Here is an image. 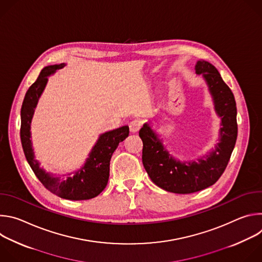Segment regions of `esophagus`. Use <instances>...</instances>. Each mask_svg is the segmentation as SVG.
<instances>
[{"label": "esophagus", "instance_id": "1", "mask_svg": "<svg viewBox=\"0 0 262 262\" xmlns=\"http://www.w3.org/2000/svg\"><path fill=\"white\" fill-rule=\"evenodd\" d=\"M128 126H129V129H130V132H132V133H137V132L141 128V126H142V122H141L140 120L136 119V120H133L132 122H129Z\"/></svg>", "mask_w": 262, "mask_h": 262}]
</instances>
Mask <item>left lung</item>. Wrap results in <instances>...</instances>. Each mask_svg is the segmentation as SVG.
<instances>
[{
  "mask_svg": "<svg viewBox=\"0 0 262 262\" xmlns=\"http://www.w3.org/2000/svg\"><path fill=\"white\" fill-rule=\"evenodd\" d=\"M196 72L208 85L214 108L222 118L220 143L198 163H181L169 155L160 139L147 123L139 132L143 141L142 162L149 177L160 188L176 194H191L204 190L217 181L225 171L237 138L236 102L231 89L217 69L206 61H198Z\"/></svg>",
  "mask_w": 262,
  "mask_h": 262,
  "instance_id": "1",
  "label": "left lung"
}]
</instances>
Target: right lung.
Returning <instances> with one entry per match:
<instances>
[{
	"label": "right lung",
	"mask_w": 262,
	"mask_h": 262,
	"mask_svg": "<svg viewBox=\"0 0 262 262\" xmlns=\"http://www.w3.org/2000/svg\"><path fill=\"white\" fill-rule=\"evenodd\" d=\"M64 67V64H56L45 67L39 77L28 89L20 110V140L25 157L36 177L51 193L68 200H88L99 195L105 188L110 175V161L119 143L129 134L127 125L102 134L93 147L85 166L74 172L73 177L60 180L39 167L34 159L31 144L30 124L34 108L41 95L50 74Z\"/></svg>",
	"instance_id": "1"
}]
</instances>
